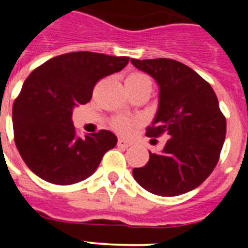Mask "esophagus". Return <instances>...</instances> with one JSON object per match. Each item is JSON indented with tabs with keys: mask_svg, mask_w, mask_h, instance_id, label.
Instances as JSON below:
<instances>
[{
	"mask_svg": "<svg viewBox=\"0 0 248 248\" xmlns=\"http://www.w3.org/2000/svg\"><path fill=\"white\" fill-rule=\"evenodd\" d=\"M118 146H122V148H129V146H131V143L130 141H128V140L119 139L118 140Z\"/></svg>",
	"mask_w": 248,
	"mask_h": 248,
	"instance_id": "obj_1",
	"label": "esophagus"
}]
</instances>
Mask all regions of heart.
<instances>
[{"label":"heart","mask_w":248,"mask_h":248,"mask_svg":"<svg viewBox=\"0 0 248 248\" xmlns=\"http://www.w3.org/2000/svg\"><path fill=\"white\" fill-rule=\"evenodd\" d=\"M145 80H150L149 77L145 76L141 72H131L130 74H128L125 79V85L129 84H138V83L145 82ZM135 124L134 119H130V118L126 117H117L111 120V126H113L114 130H117L120 134H129L131 130H133V126Z\"/></svg>","instance_id":"obj_1"}]
</instances>
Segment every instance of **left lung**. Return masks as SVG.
<instances>
[{
    "instance_id": "8db88e82",
    "label": "left lung",
    "mask_w": 248,
    "mask_h": 248,
    "mask_svg": "<svg viewBox=\"0 0 248 248\" xmlns=\"http://www.w3.org/2000/svg\"><path fill=\"white\" fill-rule=\"evenodd\" d=\"M131 63L160 88L159 109L146 137L169 138L161 153L149 151L146 165L133 169V176L159 196L191 191L214 171L225 141L226 118L217 97L202 77L174 59L131 58Z\"/></svg>"
}]
</instances>
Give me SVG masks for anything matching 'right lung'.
<instances>
[{"mask_svg": "<svg viewBox=\"0 0 248 248\" xmlns=\"http://www.w3.org/2000/svg\"><path fill=\"white\" fill-rule=\"evenodd\" d=\"M128 62V57L72 52L49 59L27 77L13 103V135L19 155L37 176L56 185L79 183L117 145L109 130L78 137L72 110L87 104L95 84Z\"/></svg>", "mask_w": 248, "mask_h": 248, "instance_id": "1", "label": "right lung"}]
</instances>
